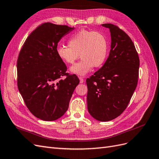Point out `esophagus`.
<instances>
[{
    "mask_svg": "<svg viewBox=\"0 0 159 159\" xmlns=\"http://www.w3.org/2000/svg\"><path fill=\"white\" fill-rule=\"evenodd\" d=\"M79 79H80V83H84V79L83 78V77L79 76Z\"/></svg>",
    "mask_w": 159,
    "mask_h": 159,
    "instance_id": "esophagus-1",
    "label": "esophagus"
}]
</instances>
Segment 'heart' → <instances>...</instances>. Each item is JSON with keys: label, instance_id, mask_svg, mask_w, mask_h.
<instances>
[{"label": "heart", "instance_id": "1", "mask_svg": "<svg viewBox=\"0 0 159 159\" xmlns=\"http://www.w3.org/2000/svg\"><path fill=\"white\" fill-rule=\"evenodd\" d=\"M68 45H58L56 52L60 59L68 65L74 64L80 56L81 61L70 69L72 73L77 75L84 76L94 66H101L107 57L108 40L98 31L80 30L71 36Z\"/></svg>", "mask_w": 159, "mask_h": 159}]
</instances>
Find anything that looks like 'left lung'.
I'll list each match as a JSON object with an SVG mask.
<instances>
[{
	"label": "left lung",
	"mask_w": 159,
	"mask_h": 159,
	"mask_svg": "<svg viewBox=\"0 0 159 159\" xmlns=\"http://www.w3.org/2000/svg\"><path fill=\"white\" fill-rule=\"evenodd\" d=\"M109 55L104 65L87 79V108L94 119L109 121L126 109L137 87L139 57L128 34L112 24Z\"/></svg>",
	"instance_id": "left-lung-1"
}]
</instances>
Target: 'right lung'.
<instances>
[{
  "mask_svg": "<svg viewBox=\"0 0 159 159\" xmlns=\"http://www.w3.org/2000/svg\"><path fill=\"white\" fill-rule=\"evenodd\" d=\"M72 30L45 22L30 34L19 52L18 89L27 108L38 119L52 121L61 117L80 82L76 75L66 73V66L56 52L61 38Z\"/></svg>",
  "mask_w": 159,
  "mask_h": 159,
  "instance_id": "obj_1",
  "label": "right lung"
}]
</instances>
